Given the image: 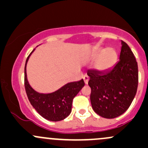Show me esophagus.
<instances>
[{"mask_svg":"<svg viewBox=\"0 0 148 148\" xmlns=\"http://www.w3.org/2000/svg\"><path fill=\"white\" fill-rule=\"evenodd\" d=\"M83 80H84V82H85V84L88 83V80H89L88 76H87V75L84 76V77H83Z\"/></svg>","mask_w":148,"mask_h":148,"instance_id":"1","label":"esophagus"}]
</instances>
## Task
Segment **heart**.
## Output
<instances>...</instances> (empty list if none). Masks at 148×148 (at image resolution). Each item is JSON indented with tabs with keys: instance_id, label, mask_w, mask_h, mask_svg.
I'll list each match as a JSON object with an SVG mask.
<instances>
[{
	"instance_id": "obj_1",
	"label": "heart",
	"mask_w": 148,
	"mask_h": 148,
	"mask_svg": "<svg viewBox=\"0 0 148 148\" xmlns=\"http://www.w3.org/2000/svg\"><path fill=\"white\" fill-rule=\"evenodd\" d=\"M117 53L112 48L97 49L92 54L93 59H97L95 68L99 72H106L110 70L117 61Z\"/></svg>"
}]
</instances>
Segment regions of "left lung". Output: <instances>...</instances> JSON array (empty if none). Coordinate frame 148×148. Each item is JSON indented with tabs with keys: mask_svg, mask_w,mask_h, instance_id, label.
<instances>
[{
	"mask_svg": "<svg viewBox=\"0 0 148 148\" xmlns=\"http://www.w3.org/2000/svg\"><path fill=\"white\" fill-rule=\"evenodd\" d=\"M93 110L100 116L114 119L128 109L138 83V63L128 44L121 41L119 61L109 71H88Z\"/></svg>",
	"mask_w": 148,
	"mask_h": 148,
	"instance_id": "1",
	"label": "left lung"
}]
</instances>
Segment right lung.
I'll return each mask as SVG.
<instances>
[{
  "label": "right lung",
  "instance_id": "add662e5",
  "mask_svg": "<svg viewBox=\"0 0 148 148\" xmlns=\"http://www.w3.org/2000/svg\"><path fill=\"white\" fill-rule=\"evenodd\" d=\"M31 52L26 60L25 66V87L27 95L33 107L43 118L51 121H59L71 114L73 99L85 85L84 80L68 82L61 88L51 93H40L29 85L27 77V64Z\"/></svg>",
  "mask_w": 148,
  "mask_h": 148
}]
</instances>
